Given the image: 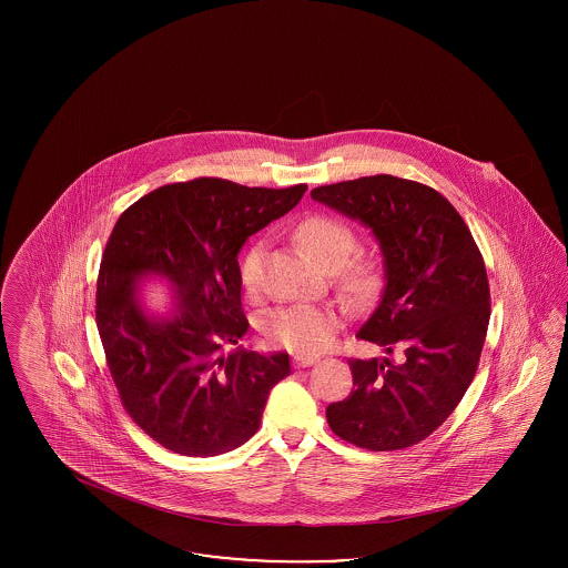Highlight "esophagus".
Returning a JSON list of instances; mask_svg holds the SVG:
<instances>
[{"mask_svg": "<svg viewBox=\"0 0 568 568\" xmlns=\"http://www.w3.org/2000/svg\"><path fill=\"white\" fill-rule=\"evenodd\" d=\"M315 362H320V357H317V355H311V353H296V355H294V366H296V368L313 366Z\"/></svg>", "mask_w": 568, "mask_h": 568, "instance_id": "obj_1", "label": "esophagus"}]
</instances>
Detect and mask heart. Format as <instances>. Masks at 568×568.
I'll return each mask as SVG.
<instances>
[{
    "mask_svg": "<svg viewBox=\"0 0 568 568\" xmlns=\"http://www.w3.org/2000/svg\"><path fill=\"white\" fill-rule=\"evenodd\" d=\"M296 236L325 268H343V281L347 290L362 294L371 287L373 268L362 262L349 264L357 241L347 223L332 216H308L297 225ZM266 253L268 244L255 241L241 260V281L248 292H257L262 287ZM336 327L338 315L332 308L306 302L276 308L266 320V334L274 343L302 353L325 349L334 338Z\"/></svg>",
    "mask_w": 568,
    "mask_h": 568,
    "instance_id": "heart-1",
    "label": "heart"
}]
</instances>
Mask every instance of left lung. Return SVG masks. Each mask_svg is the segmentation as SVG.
Here are the masks:
<instances>
[{"mask_svg": "<svg viewBox=\"0 0 568 568\" xmlns=\"http://www.w3.org/2000/svg\"><path fill=\"white\" fill-rule=\"evenodd\" d=\"M311 197L371 230L383 294L357 338L404 359H349L352 394L325 408L332 433L371 452L405 449L454 413L477 373L489 324L484 257L438 191L389 174L324 185Z\"/></svg>", "mask_w": 568, "mask_h": 568, "instance_id": "obj_1", "label": "left lung"}]
</instances>
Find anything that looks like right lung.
<instances>
[{"label": "right lung", "instance_id": "add662e5", "mask_svg": "<svg viewBox=\"0 0 568 568\" xmlns=\"http://www.w3.org/2000/svg\"><path fill=\"white\" fill-rule=\"evenodd\" d=\"M306 185L244 187L223 179L163 185L119 216L95 296V322L121 403L165 449L211 458L257 433L271 389L292 373L287 353L246 352L239 253L287 215ZM144 277L171 306L151 312Z\"/></svg>", "mask_w": 568, "mask_h": 568}]
</instances>
